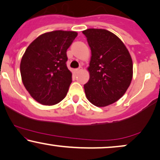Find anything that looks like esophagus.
Returning a JSON list of instances; mask_svg holds the SVG:
<instances>
[{
    "instance_id": "esophagus-1",
    "label": "esophagus",
    "mask_w": 160,
    "mask_h": 160,
    "mask_svg": "<svg viewBox=\"0 0 160 160\" xmlns=\"http://www.w3.org/2000/svg\"><path fill=\"white\" fill-rule=\"evenodd\" d=\"M82 68L80 67H79V68H78V69H75V72H77V73H78V72H80V71H82Z\"/></svg>"
}]
</instances>
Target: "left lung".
Masks as SVG:
<instances>
[{
  "mask_svg": "<svg viewBox=\"0 0 160 160\" xmlns=\"http://www.w3.org/2000/svg\"><path fill=\"white\" fill-rule=\"evenodd\" d=\"M82 33L91 51L90 79L84 85L85 93L93 105L105 107L118 101L129 88L132 60L124 44L110 31L89 28Z\"/></svg>",
  "mask_w": 160,
  "mask_h": 160,
  "instance_id": "1",
  "label": "left lung"
}]
</instances>
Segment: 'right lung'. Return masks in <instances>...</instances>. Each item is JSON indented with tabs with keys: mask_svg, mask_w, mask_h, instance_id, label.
Instances as JSON below:
<instances>
[{
	"mask_svg": "<svg viewBox=\"0 0 160 160\" xmlns=\"http://www.w3.org/2000/svg\"><path fill=\"white\" fill-rule=\"evenodd\" d=\"M77 36L75 31L48 32L37 37L25 50L20 62L22 83L42 105L58 104L67 95L72 81L67 67V50Z\"/></svg>",
	"mask_w": 160,
	"mask_h": 160,
	"instance_id": "add662e5",
	"label": "right lung"
}]
</instances>
